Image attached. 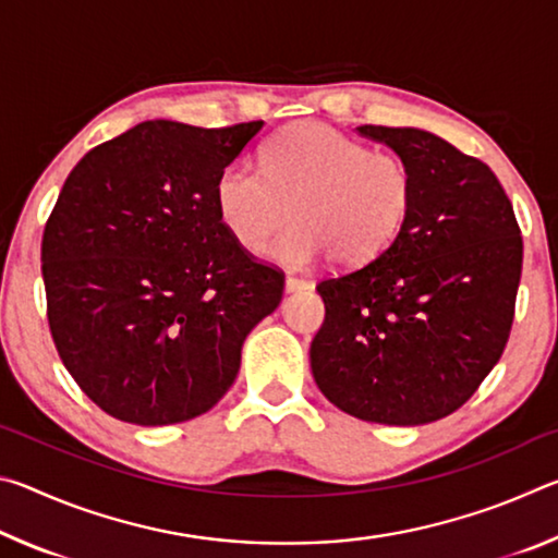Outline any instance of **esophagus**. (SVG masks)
<instances>
[{"mask_svg": "<svg viewBox=\"0 0 558 558\" xmlns=\"http://www.w3.org/2000/svg\"><path fill=\"white\" fill-rule=\"evenodd\" d=\"M307 286H310V280H305V278H298V276H288L286 278V290L288 292L300 290V288H307Z\"/></svg>", "mask_w": 558, "mask_h": 558, "instance_id": "1", "label": "esophagus"}]
</instances>
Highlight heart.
<instances>
[{"instance_id":"heart-1","label":"heart","mask_w":558,"mask_h":558,"mask_svg":"<svg viewBox=\"0 0 558 558\" xmlns=\"http://www.w3.org/2000/svg\"><path fill=\"white\" fill-rule=\"evenodd\" d=\"M413 196V167L401 155L369 149L325 122L280 132L263 153V172L235 162L214 189L219 219L241 248H260L290 216L295 223L268 245V256L307 266L327 253L339 268L381 256Z\"/></svg>"}]
</instances>
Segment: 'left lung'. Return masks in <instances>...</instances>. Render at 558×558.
<instances>
[{
	"label": "left lung",
	"mask_w": 558,
	"mask_h": 558,
	"mask_svg": "<svg viewBox=\"0 0 558 558\" xmlns=\"http://www.w3.org/2000/svg\"><path fill=\"white\" fill-rule=\"evenodd\" d=\"M413 167L415 196L381 256L317 282L313 376L354 418L423 426L465 403L505 352L522 231L493 169L415 128L362 125Z\"/></svg>",
	"instance_id": "left-lung-1"
}]
</instances>
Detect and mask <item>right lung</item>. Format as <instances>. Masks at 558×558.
Wrapping results in <instances>:
<instances>
[{
	"instance_id": "obj_1",
	"label": "right lung",
	"mask_w": 558,
	"mask_h": 558,
	"mask_svg": "<svg viewBox=\"0 0 558 558\" xmlns=\"http://www.w3.org/2000/svg\"><path fill=\"white\" fill-rule=\"evenodd\" d=\"M263 120L140 122L73 167L41 241L61 362L112 418L169 426L219 403L286 276L231 239L216 179Z\"/></svg>"
}]
</instances>
